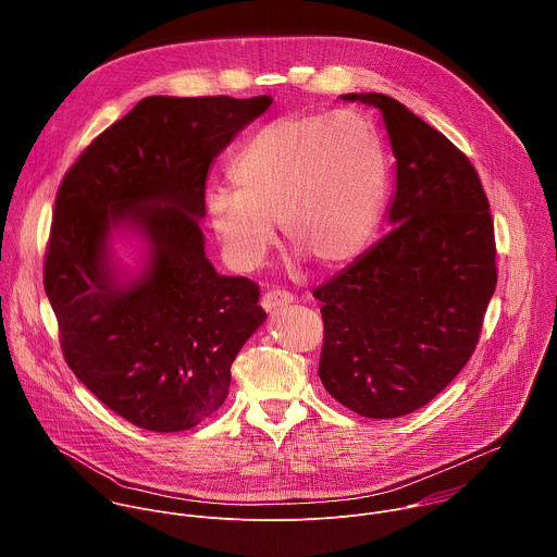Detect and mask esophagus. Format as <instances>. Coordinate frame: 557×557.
Listing matches in <instances>:
<instances>
[{
	"instance_id": "34e87169",
	"label": "esophagus",
	"mask_w": 557,
	"mask_h": 557,
	"mask_svg": "<svg viewBox=\"0 0 557 557\" xmlns=\"http://www.w3.org/2000/svg\"><path fill=\"white\" fill-rule=\"evenodd\" d=\"M288 304H293V295H290L288 290H282V288H273V290H269V293L262 297V308H264L267 312H273V310H277V308H284V306H288Z\"/></svg>"
}]
</instances>
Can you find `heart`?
I'll use <instances>...</instances> for the list:
<instances>
[{
	"label": "heart",
	"mask_w": 557,
	"mask_h": 557,
	"mask_svg": "<svg viewBox=\"0 0 557 557\" xmlns=\"http://www.w3.org/2000/svg\"><path fill=\"white\" fill-rule=\"evenodd\" d=\"M231 181L211 187L207 220L226 258L256 269L277 240L314 267L352 262L372 240L383 196L385 163L376 129L357 112L280 116L237 151Z\"/></svg>",
	"instance_id": "b5f03b06"
}]
</instances>
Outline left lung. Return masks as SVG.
<instances>
[{
	"label": "left lung",
	"instance_id": "1",
	"mask_svg": "<svg viewBox=\"0 0 557 557\" xmlns=\"http://www.w3.org/2000/svg\"><path fill=\"white\" fill-rule=\"evenodd\" d=\"M381 112L396 158L392 228L312 295L320 379L368 419L410 414L445 389L479 344L496 290L490 200L469 158L392 97L344 95Z\"/></svg>",
	"mask_w": 557,
	"mask_h": 557
}]
</instances>
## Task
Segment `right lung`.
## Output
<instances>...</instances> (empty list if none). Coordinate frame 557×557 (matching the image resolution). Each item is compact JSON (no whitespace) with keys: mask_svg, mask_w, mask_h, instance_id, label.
Listing matches in <instances>:
<instances>
[{"mask_svg":"<svg viewBox=\"0 0 557 557\" xmlns=\"http://www.w3.org/2000/svg\"><path fill=\"white\" fill-rule=\"evenodd\" d=\"M271 97H147L76 158L57 191L44 286L70 370L101 404L149 432H183L226 399L231 363L264 324L260 286L205 256L213 158ZM148 245L123 278L114 230Z\"/></svg>","mask_w":557,"mask_h":557,"instance_id":"1","label":"right lung"}]
</instances>
